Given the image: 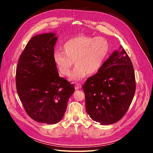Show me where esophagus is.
Masks as SVG:
<instances>
[{
  "label": "esophagus",
  "mask_w": 153,
  "mask_h": 153,
  "mask_svg": "<svg viewBox=\"0 0 153 153\" xmlns=\"http://www.w3.org/2000/svg\"><path fill=\"white\" fill-rule=\"evenodd\" d=\"M81 84H79V83H76V85H75V89L76 90H79V89H80V88H81Z\"/></svg>",
  "instance_id": "34e87169"
}]
</instances>
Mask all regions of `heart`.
<instances>
[{"instance_id": "obj_1", "label": "heart", "mask_w": 153, "mask_h": 153, "mask_svg": "<svg viewBox=\"0 0 153 153\" xmlns=\"http://www.w3.org/2000/svg\"><path fill=\"white\" fill-rule=\"evenodd\" d=\"M63 52L55 51L53 60L58 71L63 76L69 75L74 65H76L70 75L72 81H80L88 75L100 71L109 53V44L102 37L77 36L64 43Z\"/></svg>"}]
</instances>
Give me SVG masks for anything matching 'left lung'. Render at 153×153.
I'll use <instances>...</instances> for the list:
<instances>
[{
	"label": "left lung",
	"instance_id": "left-lung-1",
	"mask_svg": "<svg viewBox=\"0 0 153 153\" xmlns=\"http://www.w3.org/2000/svg\"><path fill=\"white\" fill-rule=\"evenodd\" d=\"M86 110L91 119L106 125L120 121L134 98L135 77L130 57L120 46L100 71L82 86Z\"/></svg>",
	"mask_w": 153,
	"mask_h": 153
}]
</instances>
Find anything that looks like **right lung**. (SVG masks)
I'll list each match as a JSON object with an SVG mask.
<instances>
[{
	"mask_svg": "<svg viewBox=\"0 0 153 153\" xmlns=\"http://www.w3.org/2000/svg\"><path fill=\"white\" fill-rule=\"evenodd\" d=\"M56 40L53 33L32 37L19 56L16 71L17 93L27 114L51 125L62 119L75 91L72 84L59 76L53 60Z\"/></svg>",
	"mask_w": 153,
	"mask_h": 153,
	"instance_id": "add662e5",
	"label": "right lung"
}]
</instances>
